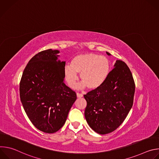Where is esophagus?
I'll return each mask as SVG.
<instances>
[{
    "label": "esophagus",
    "instance_id": "1",
    "mask_svg": "<svg viewBox=\"0 0 159 159\" xmlns=\"http://www.w3.org/2000/svg\"><path fill=\"white\" fill-rule=\"evenodd\" d=\"M77 98H82L83 97V95L82 94H80V93H77Z\"/></svg>",
    "mask_w": 159,
    "mask_h": 159
}]
</instances>
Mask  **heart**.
I'll use <instances>...</instances> for the list:
<instances>
[{
  "mask_svg": "<svg viewBox=\"0 0 159 159\" xmlns=\"http://www.w3.org/2000/svg\"><path fill=\"white\" fill-rule=\"evenodd\" d=\"M110 68V61L106 57L94 53L80 54L72 59L70 65L65 66L64 75L70 87H75L77 74H80L81 87L87 86L89 89H96L106 80Z\"/></svg>",
  "mask_w": 159,
  "mask_h": 159,
  "instance_id": "obj_1",
  "label": "heart"
}]
</instances>
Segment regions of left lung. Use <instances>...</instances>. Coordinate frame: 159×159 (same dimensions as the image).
<instances>
[{"mask_svg": "<svg viewBox=\"0 0 159 159\" xmlns=\"http://www.w3.org/2000/svg\"><path fill=\"white\" fill-rule=\"evenodd\" d=\"M134 90L128 66L124 61L116 60L105 82L84 96L87 101L85 118L89 126L101 134L117 129L132 107Z\"/></svg>", "mask_w": 159, "mask_h": 159, "instance_id": "1", "label": "left lung"}]
</instances>
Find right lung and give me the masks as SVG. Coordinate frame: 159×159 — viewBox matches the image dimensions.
<instances>
[{"instance_id": "right-lung-1", "label": "right lung", "mask_w": 159, "mask_h": 159, "mask_svg": "<svg viewBox=\"0 0 159 159\" xmlns=\"http://www.w3.org/2000/svg\"><path fill=\"white\" fill-rule=\"evenodd\" d=\"M58 50L35 55L28 62L20 82V99L26 115L39 130L53 133L65 124L77 99L64 82L65 61L58 60Z\"/></svg>"}]
</instances>
